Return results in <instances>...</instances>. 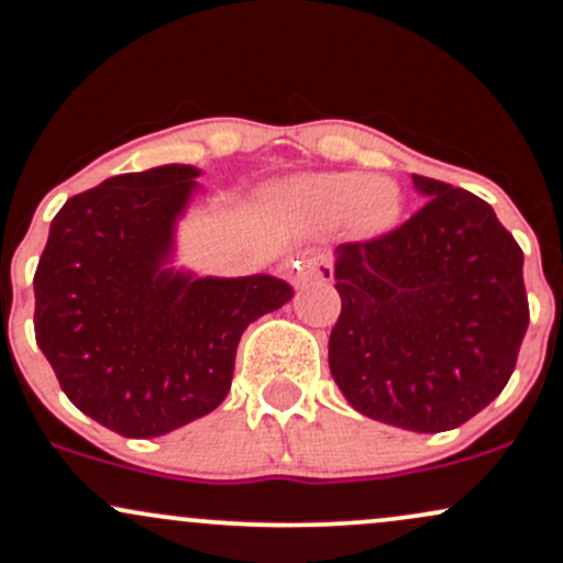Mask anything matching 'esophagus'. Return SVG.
<instances>
[{"instance_id":"esophagus-1","label":"esophagus","mask_w":563,"mask_h":563,"mask_svg":"<svg viewBox=\"0 0 563 563\" xmlns=\"http://www.w3.org/2000/svg\"><path fill=\"white\" fill-rule=\"evenodd\" d=\"M292 279L298 287H306V284L313 279L330 282L332 268H330V263H321V261H316V257H302V263H298V268H295Z\"/></svg>"}]
</instances>
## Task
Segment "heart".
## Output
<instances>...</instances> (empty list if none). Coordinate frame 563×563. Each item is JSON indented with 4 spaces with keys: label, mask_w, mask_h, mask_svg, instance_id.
<instances>
[{
    "label": "heart",
    "mask_w": 563,
    "mask_h": 563,
    "mask_svg": "<svg viewBox=\"0 0 563 563\" xmlns=\"http://www.w3.org/2000/svg\"><path fill=\"white\" fill-rule=\"evenodd\" d=\"M289 205L306 218L340 223L349 218L358 231L380 233L396 223L401 194L396 183L358 173H327L300 180L289 191Z\"/></svg>",
    "instance_id": "1"
}]
</instances>
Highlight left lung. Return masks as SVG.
Listing matches in <instances>:
<instances>
[{
	"instance_id": "left-lung-1",
	"label": "left lung",
	"mask_w": 563,
	"mask_h": 563,
	"mask_svg": "<svg viewBox=\"0 0 563 563\" xmlns=\"http://www.w3.org/2000/svg\"><path fill=\"white\" fill-rule=\"evenodd\" d=\"M412 183L428 201L407 223L334 250L330 369L356 412L439 433L503 394L529 302L523 252L495 210L450 183Z\"/></svg>"
}]
</instances>
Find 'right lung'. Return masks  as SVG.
I'll return each instance as SVG.
<instances>
[{
	"label": "right lung",
	"mask_w": 563,
	"mask_h": 563,
	"mask_svg": "<svg viewBox=\"0 0 563 563\" xmlns=\"http://www.w3.org/2000/svg\"><path fill=\"white\" fill-rule=\"evenodd\" d=\"M194 178L197 167L164 164L77 194L36 265V345L74 407L128 439L210 415L231 388L242 332L295 295L265 274L167 268Z\"/></svg>",
	"instance_id": "add662e5"
}]
</instances>
